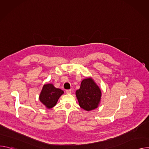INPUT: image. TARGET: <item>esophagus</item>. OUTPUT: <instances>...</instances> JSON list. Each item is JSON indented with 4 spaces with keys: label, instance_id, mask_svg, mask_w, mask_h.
I'll use <instances>...</instances> for the list:
<instances>
[{
    "label": "esophagus",
    "instance_id": "esophagus-1",
    "mask_svg": "<svg viewBox=\"0 0 149 149\" xmlns=\"http://www.w3.org/2000/svg\"><path fill=\"white\" fill-rule=\"evenodd\" d=\"M71 92H72V90H71V89L67 90H66V93H67V94H71Z\"/></svg>",
    "mask_w": 149,
    "mask_h": 149
}]
</instances>
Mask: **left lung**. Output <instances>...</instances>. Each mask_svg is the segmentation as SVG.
Masks as SVG:
<instances>
[{"label":"left lung","instance_id":"8db88e82","mask_svg":"<svg viewBox=\"0 0 149 149\" xmlns=\"http://www.w3.org/2000/svg\"><path fill=\"white\" fill-rule=\"evenodd\" d=\"M75 94L79 106L87 111L98 107L101 96L100 88L91 78L82 80L79 89L76 91Z\"/></svg>","mask_w":149,"mask_h":149}]
</instances>
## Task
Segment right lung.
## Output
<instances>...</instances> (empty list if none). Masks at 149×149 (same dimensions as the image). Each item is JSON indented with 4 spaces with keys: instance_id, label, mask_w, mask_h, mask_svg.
Listing matches in <instances>:
<instances>
[{
    "instance_id": "right-lung-1",
    "label": "right lung",
    "mask_w": 149,
    "mask_h": 149,
    "mask_svg": "<svg viewBox=\"0 0 149 149\" xmlns=\"http://www.w3.org/2000/svg\"><path fill=\"white\" fill-rule=\"evenodd\" d=\"M63 94L62 90L55 88L52 84H45L39 95V100L48 109H51L56 105L58 100Z\"/></svg>"
}]
</instances>
